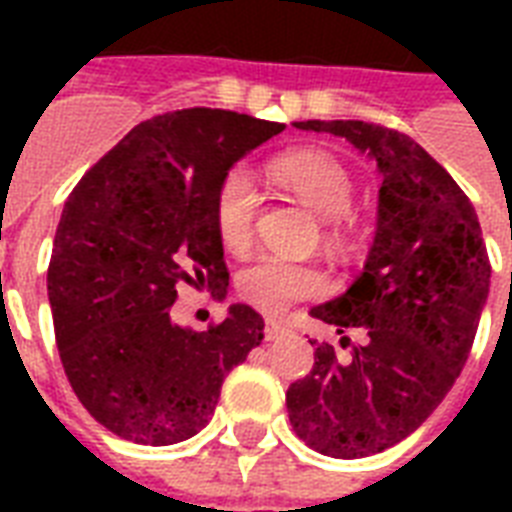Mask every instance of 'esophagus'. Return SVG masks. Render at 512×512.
Here are the masks:
<instances>
[{"mask_svg": "<svg viewBox=\"0 0 512 512\" xmlns=\"http://www.w3.org/2000/svg\"><path fill=\"white\" fill-rule=\"evenodd\" d=\"M287 332V324L279 319H265V340H279Z\"/></svg>", "mask_w": 512, "mask_h": 512, "instance_id": "1", "label": "esophagus"}]
</instances>
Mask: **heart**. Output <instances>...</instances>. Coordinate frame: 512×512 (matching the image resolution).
<instances>
[{
  "mask_svg": "<svg viewBox=\"0 0 512 512\" xmlns=\"http://www.w3.org/2000/svg\"><path fill=\"white\" fill-rule=\"evenodd\" d=\"M271 172L321 220H340L348 215L353 201V180L335 156L324 151H297L276 159ZM257 209H260V193L255 177L244 167L228 172L217 193L215 207L217 231L225 247H247L255 231ZM236 284L241 297L265 313L284 311L297 300L321 295L327 287L319 268L292 263L279 255H257L255 260H249L241 268Z\"/></svg>",
  "mask_w": 512,
  "mask_h": 512,
  "instance_id": "1",
  "label": "heart"
}]
</instances>
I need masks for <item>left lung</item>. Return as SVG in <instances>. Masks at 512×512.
Wrapping results in <instances>:
<instances>
[{"label":"left lung","mask_w":512,"mask_h":512,"mask_svg":"<svg viewBox=\"0 0 512 512\" xmlns=\"http://www.w3.org/2000/svg\"><path fill=\"white\" fill-rule=\"evenodd\" d=\"M295 127L345 138L382 175L364 271L311 311L340 335L364 329L366 342L348 364L321 342L311 374L287 390L297 438L327 457L358 460L412 436L452 390L476 340L492 265L470 199L409 135L350 119Z\"/></svg>","instance_id":"8db88e82"}]
</instances>
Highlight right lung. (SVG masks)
<instances>
[{"label":"right lung","mask_w":512,"mask_h":512,"mask_svg":"<svg viewBox=\"0 0 512 512\" xmlns=\"http://www.w3.org/2000/svg\"><path fill=\"white\" fill-rule=\"evenodd\" d=\"M284 124L185 108L130 130L68 196L47 295L71 388L95 420L146 446L180 444L215 414L225 374L263 340L265 321L231 305L196 332L172 321L177 284L225 297L217 193L239 159Z\"/></svg>","instance_id":"1"}]
</instances>
